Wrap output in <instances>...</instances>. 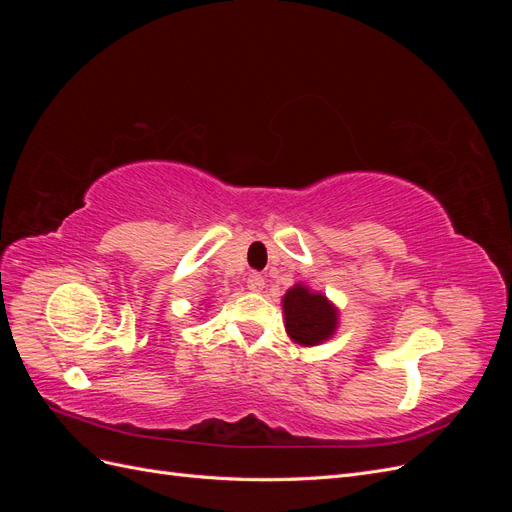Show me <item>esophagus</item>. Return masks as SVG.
I'll list each match as a JSON object with an SVG mask.
<instances>
[{"label":"esophagus","instance_id":"esophagus-1","mask_svg":"<svg viewBox=\"0 0 512 512\" xmlns=\"http://www.w3.org/2000/svg\"><path fill=\"white\" fill-rule=\"evenodd\" d=\"M247 288H250L252 292H262L265 290V277H262L260 273H252L250 277H247Z\"/></svg>","mask_w":512,"mask_h":512}]
</instances>
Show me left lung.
I'll use <instances>...</instances> for the list:
<instances>
[{
  "mask_svg": "<svg viewBox=\"0 0 512 512\" xmlns=\"http://www.w3.org/2000/svg\"><path fill=\"white\" fill-rule=\"evenodd\" d=\"M282 309L288 337L303 348L329 342L339 327L337 305L324 292L312 290L301 282L286 290Z\"/></svg>",
  "mask_w": 512,
  "mask_h": 512,
  "instance_id": "8db88e82",
  "label": "left lung"
}]
</instances>
